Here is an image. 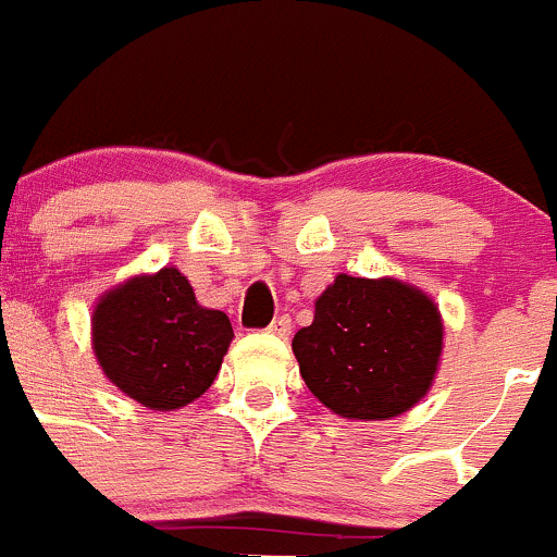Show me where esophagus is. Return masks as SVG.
I'll return each mask as SVG.
<instances>
[{
	"mask_svg": "<svg viewBox=\"0 0 557 557\" xmlns=\"http://www.w3.org/2000/svg\"><path fill=\"white\" fill-rule=\"evenodd\" d=\"M269 334H274V336H288L290 334V318L288 314H280V318H274L272 320V325H269Z\"/></svg>",
	"mask_w": 557,
	"mask_h": 557,
	"instance_id": "esophagus-1",
	"label": "esophagus"
}]
</instances>
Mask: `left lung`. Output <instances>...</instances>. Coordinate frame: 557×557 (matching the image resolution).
I'll return each mask as SVG.
<instances>
[{
  "instance_id": "left-lung-1",
  "label": "left lung",
  "mask_w": 557,
  "mask_h": 557,
  "mask_svg": "<svg viewBox=\"0 0 557 557\" xmlns=\"http://www.w3.org/2000/svg\"><path fill=\"white\" fill-rule=\"evenodd\" d=\"M445 347L440 305L396 277H350L314 299L294 356L312 396L347 420H391L434 385Z\"/></svg>"
}]
</instances>
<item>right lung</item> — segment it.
Segmentation results:
<instances>
[{
  "label": "right lung",
  "instance_id": "add662e5",
  "mask_svg": "<svg viewBox=\"0 0 557 557\" xmlns=\"http://www.w3.org/2000/svg\"><path fill=\"white\" fill-rule=\"evenodd\" d=\"M232 339L228 314L201 307L174 267L112 285L91 312V347L104 377L159 412L196 401L215 383Z\"/></svg>",
  "mask_w": 557,
  "mask_h": 557
}]
</instances>
